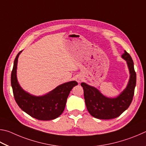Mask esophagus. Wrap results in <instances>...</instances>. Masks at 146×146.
Here are the masks:
<instances>
[{
    "label": "esophagus",
    "mask_w": 146,
    "mask_h": 146,
    "mask_svg": "<svg viewBox=\"0 0 146 146\" xmlns=\"http://www.w3.org/2000/svg\"><path fill=\"white\" fill-rule=\"evenodd\" d=\"M82 80H83V78L81 76H78L77 77H76V81H77L78 83H80L81 81H82Z\"/></svg>",
    "instance_id": "esophagus-1"
}]
</instances>
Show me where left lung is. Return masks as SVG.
<instances>
[{"label": "left lung", "mask_w": 146, "mask_h": 146, "mask_svg": "<svg viewBox=\"0 0 146 146\" xmlns=\"http://www.w3.org/2000/svg\"><path fill=\"white\" fill-rule=\"evenodd\" d=\"M122 57L127 61L130 78L126 88L117 98H106L93 86L85 83L81 84L83 88L86 108L95 118L106 120L117 118L128 108L131 103L136 86L137 75L133 61L129 54L124 50Z\"/></svg>", "instance_id": "left-lung-1"}]
</instances>
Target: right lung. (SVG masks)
Listing matches in <instances>:
<instances>
[{
  "mask_svg": "<svg viewBox=\"0 0 146 146\" xmlns=\"http://www.w3.org/2000/svg\"><path fill=\"white\" fill-rule=\"evenodd\" d=\"M21 52L15 59L11 76L13 92L17 104L25 113L38 120L50 121L57 118L63 113L70 92L78 83L73 81L63 83L43 96L31 95L20 87L17 78L18 58Z\"/></svg>",
  "mask_w": 146,
  "mask_h": 146,
  "instance_id": "add662e5",
  "label": "right lung"
}]
</instances>
